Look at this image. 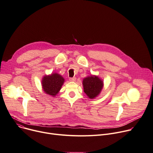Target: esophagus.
I'll use <instances>...</instances> for the list:
<instances>
[{"label":"esophagus","instance_id":"esophagus-1","mask_svg":"<svg viewBox=\"0 0 153 153\" xmlns=\"http://www.w3.org/2000/svg\"><path fill=\"white\" fill-rule=\"evenodd\" d=\"M76 79V78L75 77H73V78H70L69 80L71 81H75Z\"/></svg>","mask_w":153,"mask_h":153}]
</instances>
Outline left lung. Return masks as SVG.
<instances>
[{
	"instance_id": "obj_1",
	"label": "left lung",
	"mask_w": 153,
	"mask_h": 153,
	"mask_svg": "<svg viewBox=\"0 0 153 153\" xmlns=\"http://www.w3.org/2000/svg\"><path fill=\"white\" fill-rule=\"evenodd\" d=\"M83 85L84 92L90 99H93L100 94L103 88V81L96 76H91L83 79Z\"/></svg>"
}]
</instances>
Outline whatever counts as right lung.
<instances>
[{"label":"right lung","mask_w":153,"mask_h":153,"mask_svg":"<svg viewBox=\"0 0 153 153\" xmlns=\"http://www.w3.org/2000/svg\"><path fill=\"white\" fill-rule=\"evenodd\" d=\"M64 82V78L57 74L45 76L42 80L43 91L47 94L55 96L61 89Z\"/></svg>","instance_id":"obj_1"}]
</instances>
